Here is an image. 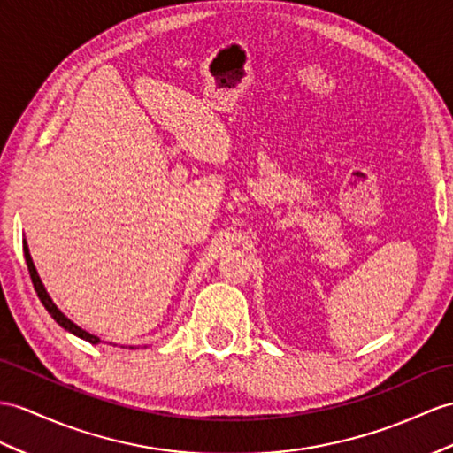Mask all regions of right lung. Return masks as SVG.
<instances>
[{"mask_svg": "<svg viewBox=\"0 0 453 453\" xmlns=\"http://www.w3.org/2000/svg\"><path fill=\"white\" fill-rule=\"evenodd\" d=\"M23 250H25L27 267H28V273H30L32 284H35V290H36V294H38V297H40L42 305L46 307L48 313L55 319V323H58L59 326H63L65 330H69L71 334L79 336V338H82V340H86V342H90V344H99V342H102V340H99V338L94 336V334H90V333H86L84 328H81L79 325H74L69 317H65V313H61V311L58 310V305L53 303V300L50 297V294L46 292V288H43V284H42V280H40V277H38V271H36V267H35V263H32V257H30V251H28L27 242H23ZM128 348H132V346H128Z\"/></svg>", "mask_w": 453, "mask_h": 453, "instance_id": "obj_1", "label": "right lung"}]
</instances>
